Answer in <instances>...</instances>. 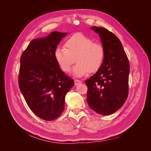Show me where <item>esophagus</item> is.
I'll use <instances>...</instances> for the list:
<instances>
[{"instance_id":"obj_1","label":"esophagus","mask_w":151,"mask_h":151,"mask_svg":"<svg viewBox=\"0 0 151 151\" xmlns=\"http://www.w3.org/2000/svg\"><path fill=\"white\" fill-rule=\"evenodd\" d=\"M81 83H82V82L80 80H78V79H76L74 81V84H75L76 86H77V85L81 84Z\"/></svg>"}]
</instances>
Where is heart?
<instances>
[{
  "label": "heart",
  "mask_w": 151,
  "mask_h": 151,
  "mask_svg": "<svg viewBox=\"0 0 151 151\" xmlns=\"http://www.w3.org/2000/svg\"><path fill=\"white\" fill-rule=\"evenodd\" d=\"M64 47L55 49V59L60 69L68 73L75 59L77 64L73 68L72 74L76 77L84 76L89 72H96L103 62L105 50L103 45L93 42L82 33L72 36L65 42Z\"/></svg>",
  "instance_id": "b5f03b06"
}]
</instances>
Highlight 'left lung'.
Listing matches in <instances>:
<instances>
[{"mask_svg": "<svg viewBox=\"0 0 151 151\" xmlns=\"http://www.w3.org/2000/svg\"><path fill=\"white\" fill-rule=\"evenodd\" d=\"M105 50L103 62L95 74L85 81L87 101L96 113L108 115L125 103L129 93V62L120 40L101 27L93 26Z\"/></svg>", "mask_w": 151, "mask_h": 151, "instance_id": "1", "label": "left lung"}]
</instances>
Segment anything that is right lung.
Returning a JSON list of instances; mask_svg holds the SVG:
<instances>
[{
    "mask_svg": "<svg viewBox=\"0 0 151 151\" xmlns=\"http://www.w3.org/2000/svg\"><path fill=\"white\" fill-rule=\"evenodd\" d=\"M67 33L53 31L32 40L20 58V91L31 110L45 120H55L61 115L65 95L74 85L54 57L57 45Z\"/></svg>",
    "mask_w": 151,
    "mask_h": 151,
    "instance_id": "right-lung-1",
    "label": "right lung"
}]
</instances>
